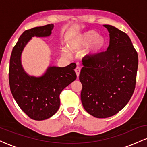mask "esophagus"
<instances>
[{
  "mask_svg": "<svg viewBox=\"0 0 147 147\" xmlns=\"http://www.w3.org/2000/svg\"><path fill=\"white\" fill-rule=\"evenodd\" d=\"M75 72H76V75H77V77H79V74H80V72H81V68H79V67H77V68H75Z\"/></svg>",
  "mask_w": 147,
  "mask_h": 147,
  "instance_id": "1",
  "label": "esophagus"
}]
</instances>
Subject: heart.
<instances>
[{"instance_id": "heart-1", "label": "heart", "mask_w": 147, "mask_h": 147, "mask_svg": "<svg viewBox=\"0 0 147 147\" xmlns=\"http://www.w3.org/2000/svg\"><path fill=\"white\" fill-rule=\"evenodd\" d=\"M106 43L105 37L93 30L76 34L70 37L67 42L68 48L72 51L80 52L85 48L83 55L87 58L95 57L101 53ZM63 54L67 57L70 56L68 50H64Z\"/></svg>"}]
</instances>
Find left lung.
<instances>
[{
    "mask_svg": "<svg viewBox=\"0 0 147 147\" xmlns=\"http://www.w3.org/2000/svg\"><path fill=\"white\" fill-rule=\"evenodd\" d=\"M109 45L105 52L82 60L79 80L84 109L97 118L117 114L129 102L134 92L138 56L126 33L110 25Z\"/></svg>",
    "mask_w": 147,
    "mask_h": 147,
    "instance_id": "obj_1",
    "label": "left lung"
}]
</instances>
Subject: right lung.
<instances>
[{"instance_id": "right-lung-1", "label": "right lung", "mask_w": 147, "mask_h": 147, "mask_svg": "<svg viewBox=\"0 0 147 147\" xmlns=\"http://www.w3.org/2000/svg\"><path fill=\"white\" fill-rule=\"evenodd\" d=\"M53 24L25 30L11 52L9 82L11 94L22 111L34 120H44L54 115L60 106L61 91L77 78L76 64L61 68L49 66L43 75H28L23 68L21 55L32 38L48 37L52 34Z\"/></svg>"}]
</instances>
